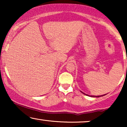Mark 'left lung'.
I'll use <instances>...</instances> for the list:
<instances>
[{"label": "left lung", "instance_id": "1", "mask_svg": "<svg viewBox=\"0 0 127 127\" xmlns=\"http://www.w3.org/2000/svg\"><path fill=\"white\" fill-rule=\"evenodd\" d=\"M81 93H82L83 94H85V95H88V96H90V97H101V96H103V95H106V94H104V95H98V96H96V95H88V94H85V93H84L82 91H81Z\"/></svg>", "mask_w": 127, "mask_h": 127}]
</instances>
